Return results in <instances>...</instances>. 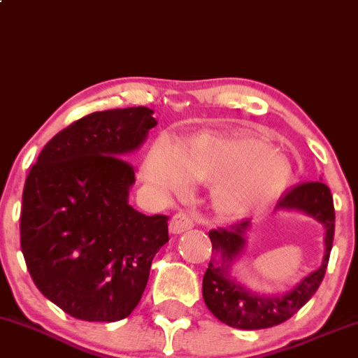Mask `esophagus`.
<instances>
[{
    "label": "esophagus",
    "mask_w": 358,
    "mask_h": 358,
    "mask_svg": "<svg viewBox=\"0 0 358 358\" xmlns=\"http://www.w3.org/2000/svg\"><path fill=\"white\" fill-rule=\"evenodd\" d=\"M192 227H194V223H192V220L186 213H176L171 218V223H169V230L174 233V235H180V233L191 230Z\"/></svg>",
    "instance_id": "34e87169"
}]
</instances>
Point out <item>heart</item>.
<instances>
[{"label": "heart", "mask_w": 358, "mask_h": 358, "mask_svg": "<svg viewBox=\"0 0 358 358\" xmlns=\"http://www.w3.org/2000/svg\"><path fill=\"white\" fill-rule=\"evenodd\" d=\"M143 176L167 194H180L191 180L213 184L216 211L240 218L259 211L286 186L291 166L266 142L227 131H203L176 148L160 140L148 152Z\"/></svg>", "instance_id": "b5f03b06"}]
</instances>
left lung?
<instances>
[{"instance_id": "left-lung-1", "label": "left lung", "mask_w": 358, "mask_h": 358, "mask_svg": "<svg viewBox=\"0 0 358 358\" xmlns=\"http://www.w3.org/2000/svg\"><path fill=\"white\" fill-rule=\"evenodd\" d=\"M275 211H298L311 216L324 228V255L321 266L282 294H259L233 275V264L242 259L247 247L250 220L210 231L215 257L203 277V299L222 323L240 330L275 327L299 311L318 291L335 235V208L327 184L303 182L280 198Z\"/></svg>"}]
</instances>
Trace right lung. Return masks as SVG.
I'll return each instance as SVG.
<instances>
[{"mask_svg": "<svg viewBox=\"0 0 358 358\" xmlns=\"http://www.w3.org/2000/svg\"><path fill=\"white\" fill-rule=\"evenodd\" d=\"M145 106L96 111L59 131L28 172L20 240L35 286L67 315L118 321L136 308L152 260L169 242L167 216L128 203L123 160L157 125Z\"/></svg>", "mask_w": 358, "mask_h": 358, "instance_id": "obj_1", "label": "right lung"}]
</instances>
